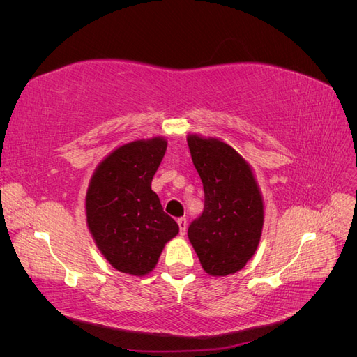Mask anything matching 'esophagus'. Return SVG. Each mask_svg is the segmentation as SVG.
<instances>
[{"mask_svg": "<svg viewBox=\"0 0 357 357\" xmlns=\"http://www.w3.org/2000/svg\"><path fill=\"white\" fill-rule=\"evenodd\" d=\"M177 223H178V228H180V235H185V234H186V228H188L186 219H185V218H180V219L177 220Z\"/></svg>", "mask_w": 357, "mask_h": 357, "instance_id": "34e87169", "label": "esophagus"}]
</instances>
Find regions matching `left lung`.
<instances>
[{"instance_id": "left-lung-1", "label": "left lung", "mask_w": 357, "mask_h": 357, "mask_svg": "<svg viewBox=\"0 0 357 357\" xmlns=\"http://www.w3.org/2000/svg\"><path fill=\"white\" fill-rule=\"evenodd\" d=\"M188 144L204 188V211L189 225L188 236L205 273L234 274L261 240V192L250 167L231 146L197 135Z\"/></svg>"}]
</instances>
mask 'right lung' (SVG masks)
Wrapping results in <instances>:
<instances>
[{
  "label": "right lung",
  "mask_w": 357,
  "mask_h": 357,
  "mask_svg": "<svg viewBox=\"0 0 357 357\" xmlns=\"http://www.w3.org/2000/svg\"><path fill=\"white\" fill-rule=\"evenodd\" d=\"M165 150L162 138L125 144L101 162L91 180L88 226L101 253L121 273L152 271L165 243L178 234L177 222L150 188Z\"/></svg>",
  "instance_id": "obj_1"
}]
</instances>
